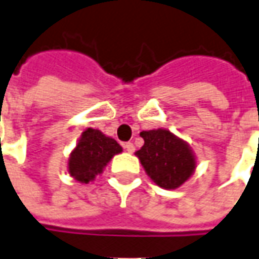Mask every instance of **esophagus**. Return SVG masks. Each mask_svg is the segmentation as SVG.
<instances>
[{
  "label": "esophagus",
  "instance_id": "1",
  "mask_svg": "<svg viewBox=\"0 0 259 259\" xmlns=\"http://www.w3.org/2000/svg\"><path fill=\"white\" fill-rule=\"evenodd\" d=\"M123 148L127 151V153H133L135 151V146H133V143H124Z\"/></svg>",
  "mask_w": 259,
  "mask_h": 259
}]
</instances>
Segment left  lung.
<instances>
[{
    "label": "left lung",
    "instance_id": "obj_1",
    "mask_svg": "<svg viewBox=\"0 0 259 259\" xmlns=\"http://www.w3.org/2000/svg\"><path fill=\"white\" fill-rule=\"evenodd\" d=\"M143 147L136 151L147 175L164 189H177L191 178L196 160L189 144L169 130H144Z\"/></svg>",
    "mask_w": 259,
    "mask_h": 259
}]
</instances>
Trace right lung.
Masks as SVG:
<instances>
[{
  "label": "right lung",
  "instance_id": "add662e5",
  "mask_svg": "<svg viewBox=\"0 0 259 259\" xmlns=\"http://www.w3.org/2000/svg\"><path fill=\"white\" fill-rule=\"evenodd\" d=\"M122 153V147L112 137L101 130L88 127L79 137L77 146L68 158V172L81 184H88L104 171L115 154Z\"/></svg>",
  "mask_w": 259,
  "mask_h": 259
}]
</instances>
